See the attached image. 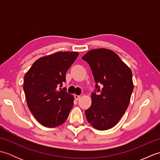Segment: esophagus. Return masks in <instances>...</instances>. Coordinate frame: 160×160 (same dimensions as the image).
Masks as SVG:
<instances>
[{"label":"esophagus","mask_w":160,"mask_h":160,"mask_svg":"<svg viewBox=\"0 0 160 160\" xmlns=\"http://www.w3.org/2000/svg\"><path fill=\"white\" fill-rule=\"evenodd\" d=\"M74 98H75V99H76V100H80V96H78V95H75V96H74Z\"/></svg>","instance_id":"obj_1"}]
</instances>
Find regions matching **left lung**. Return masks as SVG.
<instances>
[{"label":"left lung","mask_w":160,"mask_h":160,"mask_svg":"<svg viewBox=\"0 0 160 160\" xmlns=\"http://www.w3.org/2000/svg\"><path fill=\"white\" fill-rule=\"evenodd\" d=\"M82 59L89 64L96 82L92 103L85 111L87 120L98 130H108L117 124L130 102L133 90L131 70L107 49L91 50Z\"/></svg>","instance_id":"obj_1"}]
</instances>
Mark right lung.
<instances>
[{"mask_svg": "<svg viewBox=\"0 0 160 160\" xmlns=\"http://www.w3.org/2000/svg\"><path fill=\"white\" fill-rule=\"evenodd\" d=\"M78 54L57 52L40 58L24 78L23 89L29 110L46 127L63 124L73 106V96L67 92L65 87H61L66 82L67 70Z\"/></svg>", "mask_w": 160, "mask_h": 160, "instance_id": "add662e5", "label": "right lung"}]
</instances>
